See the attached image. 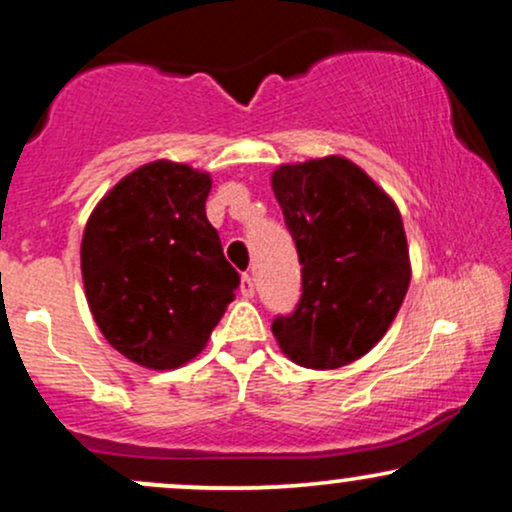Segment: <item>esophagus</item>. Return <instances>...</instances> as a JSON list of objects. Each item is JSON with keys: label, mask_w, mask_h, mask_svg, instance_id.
<instances>
[{"label": "esophagus", "mask_w": 512, "mask_h": 512, "mask_svg": "<svg viewBox=\"0 0 512 512\" xmlns=\"http://www.w3.org/2000/svg\"><path fill=\"white\" fill-rule=\"evenodd\" d=\"M240 293H243L245 298L255 296V281H252L250 274H243V279H240Z\"/></svg>", "instance_id": "34e87169"}]
</instances>
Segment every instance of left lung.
<instances>
[{
    "label": "left lung",
    "instance_id": "left-lung-1",
    "mask_svg": "<svg viewBox=\"0 0 512 512\" xmlns=\"http://www.w3.org/2000/svg\"><path fill=\"white\" fill-rule=\"evenodd\" d=\"M272 190L303 264L301 301L272 322L276 342L305 368L354 363L385 337L409 289L397 204L342 156L279 166Z\"/></svg>",
    "mask_w": 512,
    "mask_h": 512
}]
</instances>
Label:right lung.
Here are the masks:
<instances>
[{
    "mask_svg": "<svg viewBox=\"0 0 512 512\" xmlns=\"http://www.w3.org/2000/svg\"><path fill=\"white\" fill-rule=\"evenodd\" d=\"M209 173L154 161L93 209L81 240L86 301L129 361L170 370L204 349L240 276L207 219Z\"/></svg>",
    "mask_w": 512,
    "mask_h": 512,
    "instance_id": "add662e5",
    "label": "right lung"
}]
</instances>
